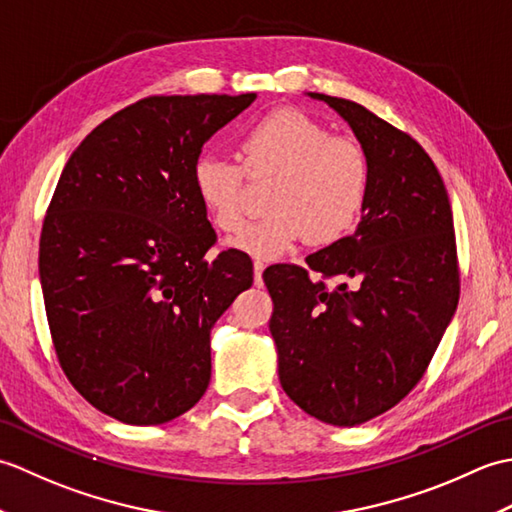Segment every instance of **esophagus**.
<instances>
[{"label": "esophagus", "mask_w": 512, "mask_h": 512, "mask_svg": "<svg viewBox=\"0 0 512 512\" xmlns=\"http://www.w3.org/2000/svg\"><path fill=\"white\" fill-rule=\"evenodd\" d=\"M253 268H255V284H257V286H262V284H264L262 275H264V268H266V264L262 262V259H255Z\"/></svg>", "instance_id": "34e87169"}]
</instances>
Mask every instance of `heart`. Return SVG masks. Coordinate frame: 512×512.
Instances as JSON below:
<instances>
[{"label": "heart", "mask_w": 512, "mask_h": 512, "mask_svg": "<svg viewBox=\"0 0 512 512\" xmlns=\"http://www.w3.org/2000/svg\"><path fill=\"white\" fill-rule=\"evenodd\" d=\"M239 160L200 154L191 165V189L217 231L235 233L246 217V180L275 176L262 220L248 224L233 246L273 259L301 239L332 244L361 220L372 189V165L354 138L332 136L306 112L281 107L239 138Z\"/></svg>", "instance_id": "obj_1"}]
</instances>
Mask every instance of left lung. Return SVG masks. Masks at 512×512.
<instances>
[{"label": "left lung", "mask_w": 512, "mask_h": 512, "mask_svg": "<svg viewBox=\"0 0 512 512\" xmlns=\"http://www.w3.org/2000/svg\"><path fill=\"white\" fill-rule=\"evenodd\" d=\"M310 96L350 123L372 189L356 233L312 253L308 268L264 270L270 332L286 394L321 422L356 427L396 407L427 372L458 308V246L447 187L418 140L354 101Z\"/></svg>", "instance_id": "obj_1"}]
</instances>
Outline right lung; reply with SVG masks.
<instances>
[{
  "mask_svg": "<svg viewBox=\"0 0 512 512\" xmlns=\"http://www.w3.org/2000/svg\"><path fill=\"white\" fill-rule=\"evenodd\" d=\"M255 94L147 96L94 127L48 204L39 277L54 352L92 407L162 424L211 380V328L253 286L242 250L217 235L191 165Z\"/></svg>",
  "mask_w": 512,
  "mask_h": 512,
  "instance_id": "obj_1",
  "label": "right lung"
}]
</instances>
